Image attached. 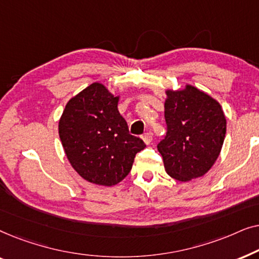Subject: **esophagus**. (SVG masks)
Masks as SVG:
<instances>
[{"label":"esophagus","mask_w":259,"mask_h":259,"mask_svg":"<svg viewBox=\"0 0 259 259\" xmlns=\"http://www.w3.org/2000/svg\"><path fill=\"white\" fill-rule=\"evenodd\" d=\"M141 139L144 140V143L146 145H150L151 141H152V134L150 132H146L143 137H141Z\"/></svg>","instance_id":"esophagus-1"}]
</instances>
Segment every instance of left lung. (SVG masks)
Wrapping results in <instances>:
<instances>
[{
  "mask_svg": "<svg viewBox=\"0 0 259 259\" xmlns=\"http://www.w3.org/2000/svg\"><path fill=\"white\" fill-rule=\"evenodd\" d=\"M165 120L167 132L158 144L165 171L179 182L203 177L221 154L226 119L217 100L186 84L166 91Z\"/></svg>",
  "mask_w": 259,
  "mask_h": 259,
  "instance_id": "1",
  "label": "left lung"
}]
</instances>
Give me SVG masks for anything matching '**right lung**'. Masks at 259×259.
I'll use <instances>...</instances> for the list:
<instances>
[{
	"label": "right lung",
	"instance_id": "1",
	"mask_svg": "<svg viewBox=\"0 0 259 259\" xmlns=\"http://www.w3.org/2000/svg\"><path fill=\"white\" fill-rule=\"evenodd\" d=\"M115 97L94 82L67 102L59 136L72 167L87 182L113 186L132 168L136 154L146 145L128 132Z\"/></svg>",
	"mask_w": 259,
	"mask_h": 259
}]
</instances>
